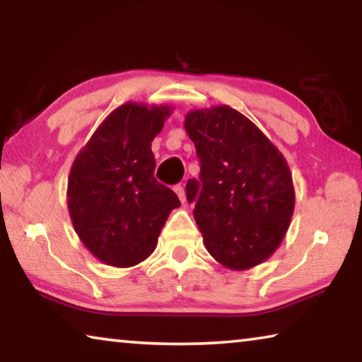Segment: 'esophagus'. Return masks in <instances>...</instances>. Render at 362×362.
<instances>
[{"mask_svg":"<svg viewBox=\"0 0 362 362\" xmlns=\"http://www.w3.org/2000/svg\"><path fill=\"white\" fill-rule=\"evenodd\" d=\"M175 193H177V196H179V199L182 201V203H185L187 201V194H185V188H183L182 185H175Z\"/></svg>","mask_w":362,"mask_h":362,"instance_id":"esophagus-1","label":"esophagus"}]
</instances>
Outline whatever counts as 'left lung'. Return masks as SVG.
I'll use <instances>...</instances> for the list:
<instances>
[{"instance_id":"8db88e82","label":"left lung","mask_w":362,"mask_h":362,"mask_svg":"<svg viewBox=\"0 0 362 362\" xmlns=\"http://www.w3.org/2000/svg\"><path fill=\"white\" fill-rule=\"evenodd\" d=\"M185 131L201 163L187 199L207 252L235 272L260 265L283 243L296 206L286 158L228 105L188 112Z\"/></svg>"}]
</instances>
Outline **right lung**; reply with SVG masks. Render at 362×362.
I'll use <instances>...</instances> for the list:
<instances>
[{"instance_id": "add662e5", "label": "right lung", "mask_w": 362, "mask_h": 362, "mask_svg": "<svg viewBox=\"0 0 362 362\" xmlns=\"http://www.w3.org/2000/svg\"><path fill=\"white\" fill-rule=\"evenodd\" d=\"M170 113L169 105L127 102L107 116L73 161L66 188L73 228L105 265L127 268L150 257L170 211L180 206L153 175L151 142Z\"/></svg>"}]
</instances>
